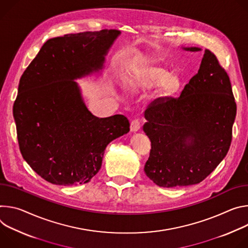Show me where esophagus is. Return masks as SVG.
<instances>
[{
  "label": "esophagus",
  "mask_w": 248,
  "mask_h": 248,
  "mask_svg": "<svg viewBox=\"0 0 248 248\" xmlns=\"http://www.w3.org/2000/svg\"><path fill=\"white\" fill-rule=\"evenodd\" d=\"M140 128H141V122H140L139 119H135V120H133V121L131 122V124H130V130H131V132H137V131H139Z\"/></svg>",
  "instance_id": "34e87169"
}]
</instances>
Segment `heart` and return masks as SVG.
Masks as SVG:
<instances>
[{
  "instance_id": "b5f03b06",
  "label": "heart",
  "mask_w": 248,
  "mask_h": 248,
  "mask_svg": "<svg viewBox=\"0 0 248 248\" xmlns=\"http://www.w3.org/2000/svg\"><path fill=\"white\" fill-rule=\"evenodd\" d=\"M158 85V92L161 95H170L177 90L179 79L176 76H170V73L164 69L150 68L140 73L128 75L122 80L123 89L129 93Z\"/></svg>"
}]
</instances>
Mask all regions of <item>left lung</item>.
<instances>
[{
  "instance_id": "left-lung-1",
  "label": "left lung",
  "mask_w": 248,
  "mask_h": 248,
  "mask_svg": "<svg viewBox=\"0 0 248 248\" xmlns=\"http://www.w3.org/2000/svg\"><path fill=\"white\" fill-rule=\"evenodd\" d=\"M235 115L230 78L206 49L180 96L157 98L146 109L143 130L152 143L147 176L159 187L200 183L227 155Z\"/></svg>"
}]
</instances>
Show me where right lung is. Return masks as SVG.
<instances>
[{
	"instance_id": "1",
	"label": "right lung",
	"mask_w": 248,
	"mask_h": 248,
	"mask_svg": "<svg viewBox=\"0 0 248 248\" xmlns=\"http://www.w3.org/2000/svg\"><path fill=\"white\" fill-rule=\"evenodd\" d=\"M120 33L102 30L51 38L19 79L13 109L19 150L31 168L52 184L91 181L107 145L130 131L124 115L94 116L75 80L103 69Z\"/></svg>"
}]
</instances>
